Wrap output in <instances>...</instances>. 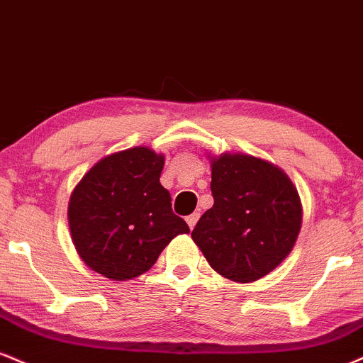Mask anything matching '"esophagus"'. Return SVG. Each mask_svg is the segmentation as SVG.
Segmentation results:
<instances>
[{"instance_id": "34e87169", "label": "esophagus", "mask_w": 363, "mask_h": 363, "mask_svg": "<svg viewBox=\"0 0 363 363\" xmlns=\"http://www.w3.org/2000/svg\"><path fill=\"white\" fill-rule=\"evenodd\" d=\"M198 220H199V213H193V215H189V216L186 218L187 225H189V228H191V230L194 228L196 223H198Z\"/></svg>"}]
</instances>
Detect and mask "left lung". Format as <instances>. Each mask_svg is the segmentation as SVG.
Here are the masks:
<instances>
[{"label": "left lung", "instance_id": "8db88e82", "mask_svg": "<svg viewBox=\"0 0 363 363\" xmlns=\"http://www.w3.org/2000/svg\"><path fill=\"white\" fill-rule=\"evenodd\" d=\"M209 208L191 233L208 264L233 282H253L292 252L303 223L296 186L277 165L247 154L209 155Z\"/></svg>", "mask_w": 363, "mask_h": 363}]
</instances>
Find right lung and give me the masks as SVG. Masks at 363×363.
I'll use <instances>...</instances> for the list:
<instances>
[{"label":"right lung","mask_w":363,"mask_h":363,"mask_svg":"<svg viewBox=\"0 0 363 363\" xmlns=\"http://www.w3.org/2000/svg\"><path fill=\"white\" fill-rule=\"evenodd\" d=\"M165 157L133 147L103 157L72 189L69 230L82 262L111 281L145 274L189 226L160 184Z\"/></svg>","instance_id":"obj_1"}]
</instances>
